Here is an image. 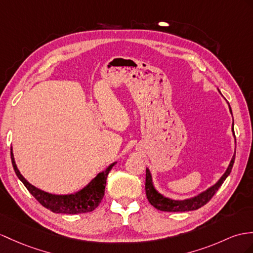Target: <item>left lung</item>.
Returning a JSON list of instances; mask_svg holds the SVG:
<instances>
[{
	"instance_id": "obj_1",
	"label": "left lung",
	"mask_w": 253,
	"mask_h": 253,
	"mask_svg": "<svg viewBox=\"0 0 253 253\" xmlns=\"http://www.w3.org/2000/svg\"><path fill=\"white\" fill-rule=\"evenodd\" d=\"M230 106V104H229ZM230 110L232 114V109L230 106ZM234 126V122H233ZM233 130V134L235 136V133H234V128ZM234 161H235V155L233 156L229 168L225 170V173L222 175V177L220 178L218 180V182L213 184L212 187H211L209 189H207L204 192H202L201 194H199L198 196H194L192 199L189 200H183V201H175V200H170L165 198L162 194H160L158 191L153 187L152 183V178H151V174L148 169H146V183H145V189H146V195L147 199L149 201L150 204L156 207L159 211H173V212H177V211H196V209L201 208L202 206H204L205 204L211 200L212 196L214 195V193L217 192L218 189L222 186L223 181L226 179V177L230 175Z\"/></svg>"
}]
</instances>
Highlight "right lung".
I'll use <instances>...</instances> for the list:
<instances>
[{
  "label": "right lung",
  "instance_id": "right-lung-1",
  "mask_svg": "<svg viewBox=\"0 0 253 253\" xmlns=\"http://www.w3.org/2000/svg\"><path fill=\"white\" fill-rule=\"evenodd\" d=\"M10 158L17 177L19 178L24 186H26L29 192L32 194L42 206L55 213L69 214L90 212L92 211H94V209L100 205V203L104 196V192H105L106 178L108 176L109 170L112 169L113 166L116 164V162L110 164L105 170L102 171L100 174H97V176L94 179H92V181L87 187H84V189L78 191L77 193L70 195H55L51 193H47L45 191L38 189L24 179V177L20 174V171L17 169L11 149Z\"/></svg>",
  "mask_w": 253,
  "mask_h": 253
}]
</instances>
